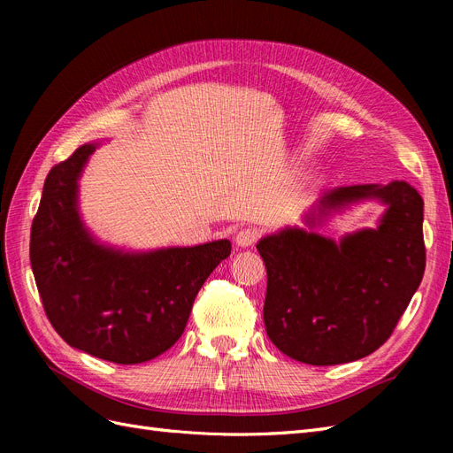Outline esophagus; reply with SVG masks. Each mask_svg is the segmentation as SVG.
<instances>
[{
  "mask_svg": "<svg viewBox=\"0 0 453 453\" xmlns=\"http://www.w3.org/2000/svg\"><path fill=\"white\" fill-rule=\"evenodd\" d=\"M258 240V230L257 228H243L236 234V245L238 248H251V245Z\"/></svg>",
  "mask_w": 453,
  "mask_h": 453,
  "instance_id": "34e87169",
  "label": "esophagus"
}]
</instances>
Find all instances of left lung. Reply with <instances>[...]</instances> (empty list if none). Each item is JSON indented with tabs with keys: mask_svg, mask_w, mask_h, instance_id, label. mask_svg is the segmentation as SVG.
<instances>
[{
	"mask_svg": "<svg viewBox=\"0 0 453 453\" xmlns=\"http://www.w3.org/2000/svg\"><path fill=\"white\" fill-rule=\"evenodd\" d=\"M368 199L387 205L376 229L338 242L312 228ZM260 238L268 273L265 325L272 344L295 361L328 366L366 357L386 342L423 278V200L404 181L325 193L304 215Z\"/></svg>",
	"mask_w": 453,
	"mask_h": 453,
	"instance_id": "obj_1",
	"label": "left lung"
}]
</instances>
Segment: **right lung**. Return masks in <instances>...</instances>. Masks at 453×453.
Returning <instances> with one entry per match:
<instances>
[{
    "instance_id": "add662e5",
    "label": "right lung",
    "mask_w": 453,
    "mask_h": 453,
    "mask_svg": "<svg viewBox=\"0 0 453 453\" xmlns=\"http://www.w3.org/2000/svg\"><path fill=\"white\" fill-rule=\"evenodd\" d=\"M98 142L54 166L32 223L30 263L50 325L67 344L117 365L158 357L183 334L228 240L125 251L102 243L79 211V180Z\"/></svg>"
}]
</instances>
